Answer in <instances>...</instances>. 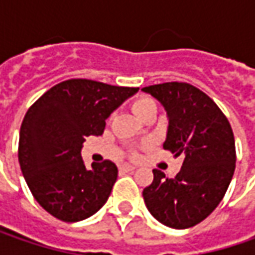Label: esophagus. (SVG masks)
<instances>
[{"label": "esophagus", "mask_w": 255, "mask_h": 255, "mask_svg": "<svg viewBox=\"0 0 255 255\" xmlns=\"http://www.w3.org/2000/svg\"><path fill=\"white\" fill-rule=\"evenodd\" d=\"M136 169L134 166H130V164H123V166H121V171H123V173H128V171H133Z\"/></svg>", "instance_id": "obj_1"}]
</instances>
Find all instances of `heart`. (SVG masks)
<instances>
[{
  "instance_id": "heart-1",
  "label": "heart",
  "mask_w": 255,
  "mask_h": 255,
  "mask_svg": "<svg viewBox=\"0 0 255 255\" xmlns=\"http://www.w3.org/2000/svg\"><path fill=\"white\" fill-rule=\"evenodd\" d=\"M152 109H156V102L153 101L152 98H149V96H139V98H136L132 102V111L139 118H144L147 115V112H150ZM143 146H147V143L143 144ZM129 154H130V157L134 159V157H137V150L132 149Z\"/></svg>"
}]
</instances>
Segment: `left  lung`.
<instances>
[{"mask_svg": "<svg viewBox=\"0 0 255 255\" xmlns=\"http://www.w3.org/2000/svg\"><path fill=\"white\" fill-rule=\"evenodd\" d=\"M169 116L163 147L183 157L174 177L153 170L144 187L147 210L171 229L199 224L223 200L236 169V143L230 122L210 96L187 82L144 86Z\"/></svg>", "mask_w": 255, "mask_h": 255, "instance_id": "1", "label": "left lung"}]
</instances>
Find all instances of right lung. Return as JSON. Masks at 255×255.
Instances as JSON below:
<instances>
[{"label":"right lung","instance_id":"obj_1","mask_svg":"<svg viewBox=\"0 0 255 255\" xmlns=\"http://www.w3.org/2000/svg\"><path fill=\"white\" fill-rule=\"evenodd\" d=\"M139 88L92 79H68L52 86L25 113L18 160L39 206L58 220L91 217L106 203L118 177L111 160L85 167L86 136H101L109 115Z\"/></svg>","mask_w":255,"mask_h":255}]
</instances>
